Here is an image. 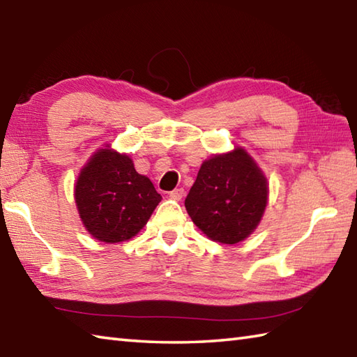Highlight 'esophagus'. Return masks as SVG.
Wrapping results in <instances>:
<instances>
[{
  "label": "esophagus",
  "instance_id": "esophagus-1",
  "mask_svg": "<svg viewBox=\"0 0 357 357\" xmlns=\"http://www.w3.org/2000/svg\"><path fill=\"white\" fill-rule=\"evenodd\" d=\"M169 197H171L172 200L180 202L181 199L185 197V189H181V188H178V189H174V191H171V192H169Z\"/></svg>",
  "mask_w": 357,
  "mask_h": 357
}]
</instances>
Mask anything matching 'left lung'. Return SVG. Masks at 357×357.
Segmentation results:
<instances>
[{"mask_svg":"<svg viewBox=\"0 0 357 357\" xmlns=\"http://www.w3.org/2000/svg\"><path fill=\"white\" fill-rule=\"evenodd\" d=\"M266 202V177L248 152L236 148L203 162L185 206L203 234L234 245L257 228Z\"/></svg>","mask_w":357,"mask_h":357,"instance_id":"8db88e82","label":"left lung"}]
</instances>
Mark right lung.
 Masks as SVG:
<instances>
[{
	"label": "right lung",
	"mask_w": 357,
	"mask_h": 357,
	"mask_svg": "<svg viewBox=\"0 0 357 357\" xmlns=\"http://www.w3.org/2000/svg\"><path fill=\"white\" fill-rule=\"evenodd\" d=\"M162 200L132 160L114 149H98L79 172L75 203L84 228L100 242L132 238Z\"/></svg>",
	"instance_id": "obj_1"
}]
</instances>
